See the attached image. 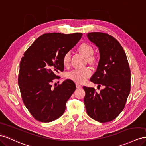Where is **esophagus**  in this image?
<instances>
[{
  "instance_id": "34e87169",
  "label": "esophagus",
  "mask_w": 146,
  "mask_h": 146,
  "mask_svg": "<svg viewBox=\"0 0 146 146\" xmlns=\"http://www.w3.org/2000/svg\"><path fill=\"white\" fill-rule=\"evenodd\" d=\"M76 87H77V88H80L82 87V86L80 85H79V84H76Z\"/></svg>"
}]
</instances>
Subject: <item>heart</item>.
I'll return each mask as SVG.
<instances>
[{
    "mask_svg": "<svg viewBox=\"0 0 146 146\" xmlns=\"http://www.w3.org/2000/svg\"><path fill=\"white\" fill-rule=\"evenodd\" d=\"M77 50L82 55L87 58L89 62H93L95 61V57L92 55L93 54L94 50L92 45L86 44V43H83L78 46ZM70 58H71V56H70V53L69 52H67L64 54L62 59V64L65 67L69 66ZM92 74V70L89 68L76 69L68 73L67 77L77 83V84H82V83L85 82L89 77L91 76Z\"/></svg>",
    "mask_w": 146,
    "mask_h": 146,
    "instance_id": "b5f03b06",
    "label": "heart"
}]
</instances>
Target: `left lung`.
<instances>
[{
    "mask_svg": "<svg viewBox=\"0 0 146 146\" xmlns=\"http://www.w3.org/2000/svg\"><path fill=\"white\" fill-rule=\"evenodd\" d=\"M89 40L99 48L100 60L90 81L104 86L100 93L84 86V103L88 115L101 123L115 119L125 108L131 88V70L120 43L112 35L94 32Z\"/></svg>",
    "mask_w": 146,
    "mask_h": 146,
    "instance_id": "1",
    "label": "left lung"
}]
</instances>
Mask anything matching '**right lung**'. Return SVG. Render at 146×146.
<instances>
[{
    "instance_id": "add662e5",
    "label": "right lung",
    "mask_w": 146,
    "mask_h": 146,
    "mask_svg": "<svg viewBox=\"0 0 146 146\" xmlns=\"http://www.w3.org/2000/svg\"><path fill=\"white\" fill-rule=\"evenodd\" d=\"M82 33H47L38 37L24 53L19 65L18 85L23 102L35 120L48 123L60 118L76 89L67 79L52 88L57 74L63 72L62 59L80 40Z\"/></svg>"
}]
</instances>
